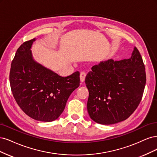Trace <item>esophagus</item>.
I'll return each mask as SVG.
<instances>
[{
	"mask_svg": "<svg viewBox=\"0 0 157 157\" xmlns=\"http://www.w3.org/2000/svg\"><path fill=\"white\" fill-rule=\"evenodd\" d=\"M86 73L84 72H82L80 73V80L81 82H83L85 81V77H86Z\"/></svg>",
	"mask_w": 157,
	"mask_h": 157,
	"instance_id": "esophagus-1",
	"label": "esophagus"
}]
</instances>
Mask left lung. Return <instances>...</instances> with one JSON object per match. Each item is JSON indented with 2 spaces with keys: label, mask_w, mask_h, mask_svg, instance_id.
I'll use <instances>...</instances> for the list:
<instances>
[{
  "label": "left lung",
  "mask_w": 157,
  "mask_h": 157,
  "mask_svg": "<svg viewBox=\"0 0 157 157\" xmlns=\"http://www.w3.org/2000/svg\"><path fill=\"white\" fill-rule=\"evenodd\" d=\"M85 78L89 90L87 112L94 122L117 123L128 118L142 98L145 68L136 47L130 59H109L91 68Z\"/></svg>",
  "instance_id": "left-lung-1"
}]
</instances>
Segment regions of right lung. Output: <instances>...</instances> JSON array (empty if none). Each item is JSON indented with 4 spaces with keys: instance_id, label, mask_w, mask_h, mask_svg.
<instances>
[{
    "instance_id": "add662e5",
    "label": "right lung",
    "mask_w": 157,
    "mask_h": 157,
    "mask_svg": "<svg viewBox=\"0 0 157 157\" xmlns=\"http://www.w3.org/2000/svg\"><path fill=\"white\" fill-rule=\"evenodd\" d=\"M34 38L16 53L10 72L13 97L23 112L36 121L51 122L61 115L74 90L79 86V72L60 76L35 61L31 50Z\"/></svg>"
}]
</instances>
